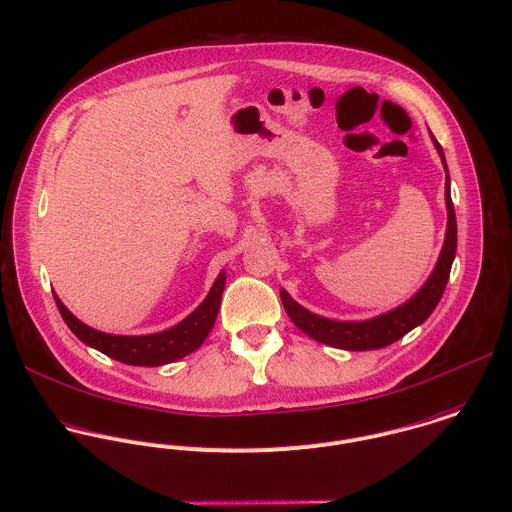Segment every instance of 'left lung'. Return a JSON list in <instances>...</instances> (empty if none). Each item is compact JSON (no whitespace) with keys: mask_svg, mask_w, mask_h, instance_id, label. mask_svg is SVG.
Returning a JSON list of instances; mask_svg holds the SVG:
<instances>
[{"mask_svg":"<svg viewBox=\"0 0 512 512\" xmlns=\"http://www.w3.org/2000/svg\"><path fill=\"white\" fill-rule=\"evenodd\" d=\"M432 136V134H430ZM434 148L442 160L444 172H446V182H444V198H446V212H448V222H446V236L444 244L438 256V262L424 282V286L402 306L380 314L370 320L362 322H340V320H330L324 316H318L304 306H300L296 300L286 290H280V298L284 304V310L288 312L290 320L312 340L342 348V350H376L384 348L396 340H400L404 334H408L412 328L422 324L436 304L442 298V292L446 288L452 260L456 254V216H454V206L450 198V178H448V168L444 160L442 146L436 142L432 136Z\"/></svg>","mask_w":512,"mask_h":512,"instance_id":"left-lung-1","label":"left lung"}]
</instances>
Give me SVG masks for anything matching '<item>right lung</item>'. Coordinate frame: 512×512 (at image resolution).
<instances>
[{
  "label": "right lung",
  "mask_w": 512,
  "mask_h": 512,
  "mask_svg": "<svg viewBox=\"0 0 512 512\" xmlns=\"http://www.w3.org/2000/svg\"><path fill=\"white\" fill-rule=\"evenodd\" d=\"M226 286V272H220L216 282L212 284L208 296L204 302L190 314L186 316L180 324L156 332V334H146V336H118V334H106L100 330L90 328L88 324L80 322L54 294L58 310L64 318V322L70 326V330L88 346L100 350L102 354L124 362L132 366H160L168 364L174 360L184 358L186 354L194 352L196 348L202 346L206 336L210 334L218 310H220V300L222 292Z\"/></svg>",
  "instance_id": "right-lung-1"
}]
</instances>
